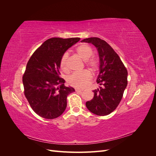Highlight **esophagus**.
I'll list each match as a JSON object with an SVG mask.
<instances>
[{
  "label": "esophagus",
  "instance_id": "1",
  "mask_svg": "<svg viewBox=\"0 0 156 156\" xmlns=\"http://www.w3.org/2000/svg\"><path fill=\"white\" fill-rule=\"evenodd\" d=\"M75 91L80 92H82V91H83V90H81V89H79V88H76V89H75Z\"/></svg>",
  "mask_w": 156,
  "mask_h": 156
}]
</instances>
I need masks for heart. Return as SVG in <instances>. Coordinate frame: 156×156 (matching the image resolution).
I'll return each mask as SVG.
<instances>
[{"label":"heart","instance_id":"b5f03b06","mask_svg":"<svg viewBox=\"0 0 156 156\" xmlns=\"http://www.w3.org/2000/svg\"><path fill=\"white\" fill-rule=\"evenodd\" d=\"M76 53L80 57L84 60L87 66L92 71L96 72L98 70L99 68V61L96 57L92 56L94 51L91 46L86 44L80 45L76 49ZM68 58V53H65L60 60V67L66 73L69 72L67 64ZM92 77L91 72L89 70L84 69L80 72H75L71 75L68 77V83L71 86L74 87L84 88L90 81Z\"/></svg>","mask_w":156,"mask_h":156}]
</instances>
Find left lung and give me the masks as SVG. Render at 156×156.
I'll list each match as a JSON object with an SVG mask.
<instances>
[{
	"instance_id": "left-lung-1",
	"label": "left lung",
	"mask_w": 156,
	"mask_h": 156,
	"mask_svg": "<svg viewBox=\"0 0 156 156\" xmlns=\"http://www.w3.org/2000/svg\"><path fill=\"white\" fill-rule=\"evenodd\" d=\"M81 42L91 43L98 49L100 66L96 82L103 85L93 90L94 98L86 102V106L96 115H109L116 109L123 97L127 84V69L119 56L105 40L94 37Z\"/></svg>"
}]
</instances>
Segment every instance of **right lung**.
<instances>
[{
	"mask_svg": "<svg viewBox=\"0 0 156 156\" xmlns=\"http://www.w3.org/2000/svg\"><path fill=\"white\" fill-rule=\"evenodd\" d=\"M80 37H53L44 41L32 55L23 75L24 94L37 115L54 119L62 114L67 106V97L75 91L64 85L60 77V60Z\"/></svg>",
	"mask_w": 156,
	"mask_h": 156,
	"instance_id": "1",
	"label": "right lung"
}]
</instances>
